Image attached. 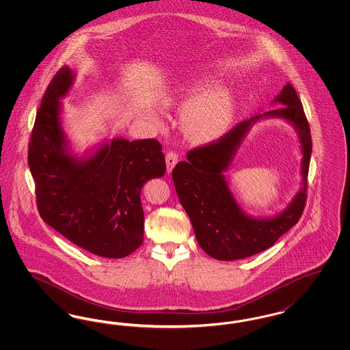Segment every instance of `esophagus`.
<instances>
[{
  "label": "esophagus",
  "mask_w": 350,
  "mask_h": 350,
  "mask_svg": "<svg viewBox=\"0 0 350 350\" xmlns=\"http://www.w3.org/2000/svg\"><path fill=\"white\" fill-rule=\"evenodd\" d=\"M165 161H167V173H170L173 170L174 165L177 164V161H178V154L176 152H173V150L167 152V156H165Z\"/></svg>",
  "instance_id": "1"
}]
</instances>
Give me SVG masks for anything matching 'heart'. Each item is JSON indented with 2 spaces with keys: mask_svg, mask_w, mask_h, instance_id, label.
Returning a JSON list of instances; mask_svg holds the SVG:
<instances>
[{
  "mask_svg": "<svg viewBox=\"0 0 350 350\" xmlns=\"http://www.w3.org/2000/svg\"><path fill=\"white\" fill-rule=\"evenodd\" d=\"M208 86L207 80L200 79L190 81L181 89L185 97L191 98L183 106V130L198 140H211L223 135L234 116V100L228 89L221 88L199 96ZM144 114L153 116L150 110H146Z\"/></svg>",
  "mask_w": 350,
  "mask_h": 350,
  "instance_id": "1",
  "label": "heart"
}]
</instances>
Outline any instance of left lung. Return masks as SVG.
Segmentation results:
<instances>
[{
    "instance_id": "1",
    "label": "left lung",
    "mask_w": 350,
    "mask_h": 350,
    "mask_svg": "<svg viewBox=\"0 0 350 350\" xmlns=\"http://www.w3.org/2000/svg\"><path fill=\"white\" fill-rule=\"evenodd\" d=\"M269 111L239 123L221 139L187 153L172 173L174 187L200 248L220 261L241 260L270 248L295 226L307 200V176L312 153L310 126L299 97L291 83L271 100ZM278 117L290 122L299 133L302 163V186L281 213L270 218L248 216L238 204L224 173L250 129L262 118Z\"/></svg>"
}]
</instances>
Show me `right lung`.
Returning a JSON list of instances; mask_svg holds the SVG:
<instances>
[{
    "label": "right lung",
    "instance_id": "right-lung-1",
    "mask_svg": "<svg viewBox=\"0 0 350 350\" xmlns=\"http://www.w3.org/2000/svg\"><path fill=\"white\" fill-rule=\"evenodd\" d=\"M76 80L63 67L52 79L36 113L29 144L42 219L69 241L96 256L123 258L143 243L140 191L165 174V157L154 139H105L77 154L63 126V103Z\"/></svg>",
    "mask_w": 350,
    "mask_h": 350
}]
</instances>
